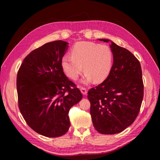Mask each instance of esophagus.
<instances>
[{"mask_svg": "<svg viewBox=\"0 0 160 160\" xmlns=\"http://www.w3.org/2000/svg\"><path fill=\"white\" fill-rule=\"evenodd\" d=\"M80 90H81V92L82 93V94L84 95H87V93H88V91H87L86 88H81Z\"/></svg>", "mask_w": 160, "mask_h": 160, "instance_id": "1", "label": "esophagus"}]
</instances>
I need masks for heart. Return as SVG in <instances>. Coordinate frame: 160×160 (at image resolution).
<instances>
[{
  "instance_id": "obj_1",
  "label": "heart",
  "mask_w": 160,
  "mask_h": 160,
  "mask_svg": "<svg viewBox=\"0 0 160 160\" xmlns=\"http://www.w3.org/2000/svg\"><path fill=\"white\" fill-rule=\"evenodd\" d=\"M113 55L107 45H100L92 42L77 43L71 51V55L62 58L61 65L67 75L75 80L84 71L83 81L88 83L93 79L101 82L107 78L113 64Z\"/></svg>"
}]
</instances>
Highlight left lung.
Segmentation results:
<instances>
[{
    "mask_svg": "<svg viewBox=\"0 0 160 160\" xmlns=\"http://www.w3.org/2000/svg\"><path fill=\"white\" fill-rule=\"evenodd\" d=\"M111 42L113 64L103 83L88 91L93 126L102 134L122 132L132 125L139 112L143 98L142 71L132 52Z\"/></svg>",
    "mask_w": 160,
    "mask_h": 160,
    "instance_id": "8db88e82",
    "label": "left lung"
}]
</instances>
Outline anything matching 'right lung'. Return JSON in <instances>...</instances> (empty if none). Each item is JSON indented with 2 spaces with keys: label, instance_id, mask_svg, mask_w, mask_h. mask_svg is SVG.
Here are the masks:
<instances>
[{
  "label": "right lung",
  "instance_id": "right-lung-1",
  "mask_svg": "<svg viewBox=\"0 0 160 160\" xmlns=\"http://www.w3.org/2000/svg\"><path fill=\"white\" fill-rule=\"evenodd\" d=\"M67 47L68 42L55 41L37 48L24 59L17 73L19 110L28 126L49 138L67 132L69 110L83 98L62 70Z\"/></svg>",
  "mask_w": 160,
  "mask_h": 160
}]
</instances>
